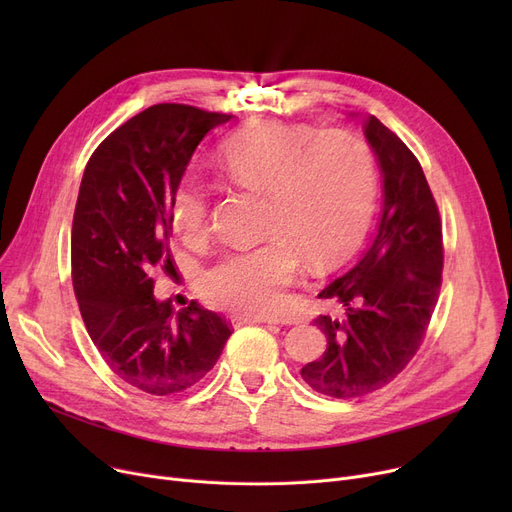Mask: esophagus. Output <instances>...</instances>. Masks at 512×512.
I'll return each mask as SVG.
<instances>
[{
    "mask_svg": "<svg viewBox=\"0 0 512 512\" xmlns=\"http://www.w3.org/2000/svg\"><path fill=\"white\" fill-rule=\"evenodd\" d=\"M232 324L240 326V324H278L276 319L272 317H249V315H234Z\"/></svg>",
    "mask_w": 512,
    "mask_h": 512,
    "instance_id": "obj_1",
    "label": "esophagus"
}]
</instances>
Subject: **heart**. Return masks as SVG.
<instances>
[{
  "mask_svg": "<svg viewBox=\"0 0 512 512\" xmlns=\"http://www.w3.org/2000/svg\"><path fill=\"white\" fill-rule=\"evenodd\" d=\"M218 166L232 184L265 195L263 234L270 236L255 249L224 255L203 274V297L220 309L278 315L299 274V257L313 267L338 263L369 226L373 155L351 130L255 120L222 143ZM209 218V188L184 178L172 197L176 230L197 242L207 236Z\"/></svg>",
  "mask_w": 512,
  "mask_h": 512,
  "instance_id": "b5f03b06",
  "label": "heart"
}]
</instances>
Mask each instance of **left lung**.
Returning <instances> with one entry per match:
<instances>
[{
	"instance_id": "1",
	"label": "left lung",
	"mask_w": 512,
	"mask_h": 512,
	"mask_svg": "<svg viewBox=\"0 0 512 512\" xmlns=\"http://www.w3.org/2000/svg\"><path fill=\"white\" fill-rule=\"evenodd\" d=\"M384 203L378 234L359 261L319 292L342 307L319 315L328 348L301 369L319 394L357 398L390 384L419 351L442 286V222L417 157L378 118H365Z\"/></svg>"
}]
</instances>
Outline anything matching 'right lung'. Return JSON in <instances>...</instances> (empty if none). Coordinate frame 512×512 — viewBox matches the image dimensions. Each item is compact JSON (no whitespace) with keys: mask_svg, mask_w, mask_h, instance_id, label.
Returning a JSON list of instances; mask_svg holds the SVG:
<instances>
[{"mask_svg":"<svg viewBox=\"0 0 512 512\" xmlns=\"http://www.w3.org/2000/svg\"><path fill=\"white\" fill-rule=\"evenodd\" d=\"M232 116L159 103L116 128L91 155L72 222V284L97 351L126 384L168 396L195 386L232 330L197 301L153 297L170 270L172 197L197 145Z\"/></svg>","mask_w":512,"mask_h":512,"instance_id":"add662e5","label":"right lung"}]
</instances>
